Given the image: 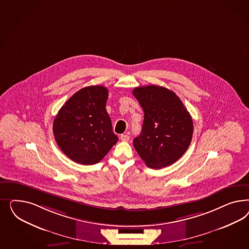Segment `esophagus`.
<instances>
[{"mask_svg": "<svg viewBox=\"0 0 249 249\" xmlns=\"http://www.w3.org/2000/svg\"><path fill=\"white\" fill-rule=\"evenodd\" d=\"M121 140L122 142H128L129 140V137L127 134H121Z\"/></svg>", "mask_w": 249, "mask_h": 249, "instance_id": "34e87169", "label": "esophagus"}]
</instances>
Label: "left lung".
I'll list each match as a JSON object with an SVG mask.
<instances>
[{"instance_id":"1","label":"left lung","mask_w":249,"mask_h":249,"mask_svg":"<svg viewBox=\"0 0 249 249\" xmlns=\"http://www.w3.org/2000/svg\"><path fill=\"white\" fill-rule=\"evenodd\" d=\"M132 94L144 111L142 132L133 141L136 151L150 168L173 164L192 142L191 115L174 91L163 87H138Z\"/></svg>"}]
</instances>
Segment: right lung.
Wrapping results in <instances>:
<instances>
[{"instance_id":"obj_1","label":"right lung","mask_w":249,"mask_h":249,"mask_svg":"<svg viewBox=\"0 0 249 249\" xmlns=\"http://www.w3.org/2000/svg\"><path fill=\"white\" fill-rule=\"evenodd\" d=\"M107 97L108 90L103 86L86 87L75 92L55 116V142L73 161L96 164L118 142L106 109Z\"/></svg>"}]
</instances>
